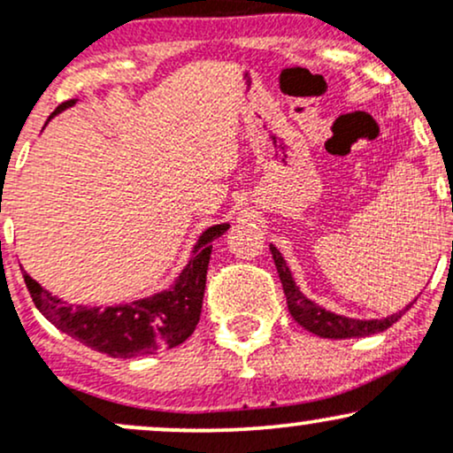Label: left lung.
Instances as JSON below:
<instances>
[{"instance_id":"8db88e82","label":"left lung","mask_w":453,"mask_h":453,"mask_svg":"<svg viewBox=\"0 0 453 453\" xmlns=\"http://www.w3.org/2000/svg\"><path fill=\"white\" fill-rule=\"evenodd\" d=\"M270 251H273L274 266H277L279 279L280 283H283V292L285 298H288L289 313H292L294 319L298 321L304 330L313 332V334L321 336V339H360V336L377 334V332L388 330L389 326L396 324L400 317L411 309V304H413L411 303L409 306H404L403 311H398V313L386 317V319H349V317L330 313V311L321 309L319 304L311 303V300L300 292L298 285L294 283L288 264H285L283 256L279 253V249L270 244Z\"/></svg>"}]
</instances>
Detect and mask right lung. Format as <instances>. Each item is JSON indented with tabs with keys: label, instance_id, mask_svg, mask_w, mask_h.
Masks as SVG:
<instances>
[{
	"label": "right lung",
	"instance_id": "obj_1",
	"mask_svg": "<svg viewBox=\"0 0 453 453\" xmlns=\"http://www.w3.org/2000/svg\"><path fill=\"white\" fill-rule=\"evenodd\" d=\"M76 100H67L55 108L50 117L65 111ZM227 223L212 226L200 236L194 256L168 292L132 304L89 309L72 306L50 296L38 280L23 273L31 300L55 327L91 349L111 357L153 356L161 349H173L194 334L202 313L212 241L227 230Z\"/></svg>",
	"mask_w": 453,
	"mask_h": 453
}]
</instances>
